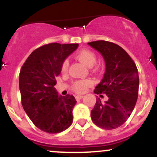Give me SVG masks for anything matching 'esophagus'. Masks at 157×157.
<instances>
[{
	"label": "esophagus",
	"instance_id": "1",
	"mask_svg": "<svg viewBox=\"0 0 157 157\" xmlns=\"http://www.w3.org/2000/svg\"><path fill=\"white\" fill-rule=\"evenodd\" d=\"M83 97H84V96L83 95H77L75 97V98L77 100H81L82 98H83Z\"/></svg>",
	"mask_w": 157,
	"mask_h": 157
}]
</instances>
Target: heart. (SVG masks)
I'll return each mask as SVG.
<instances>
[{"instance_id":"heart-1","label":"heart","mask_w":157,"mask_h":157,"mask_svg":"<svg viewBox=\"0 0 157 157\" xmlns=\"http://www.w3.org/2000/svg\"><path fill=\"white\" fill-rule=\"evenodd\" d=\"M76 58L88 67L94 66L97 61L96 54L93 51L87 49H82L79 51L76 54ZM68 66H69V62L67 60H65L61 64V72L63 74H65L67 71ZM91 84H92V82L90 80H88V79L79 80L74 82L73 84V89L77 93H83Z\"/></svg>"}]
</instances>
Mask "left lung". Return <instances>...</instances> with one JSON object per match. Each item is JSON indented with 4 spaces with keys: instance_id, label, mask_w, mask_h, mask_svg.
<instances>
[{
    "instance_id": "1",
    "label": "left lung",
    "mask_w": 157,
    "mask_h": 157,
    "mask_svg": "<svg viewBox=\"0 0 157 157\" xmlns=\"http://www.w3.org/2000/svg\"><path fill=\"white\" fill-rule=\"evenodd\" d=\"M88 45L101 54L106 64L104 75L94 93L108 97L105 102L97 98L91 119L100 128L116 129L127 121L136 105L139 90L137 68L119 45L104 40L90 42Z\"/></svg>"
}]
</instances>
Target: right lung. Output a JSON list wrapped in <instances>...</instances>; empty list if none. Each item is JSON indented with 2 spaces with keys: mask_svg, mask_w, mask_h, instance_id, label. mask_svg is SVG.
Listing matches in <instances>:
<instances>
[{
  "mask_svg": "<svg viewBox=\"0 0 157 157\" xmlns=\"http://www.w3.org/2000/svg\"><path fill=\"white\" fill-rule=\"evenodd\" d=\"M78 44L44 45L30 54L20 72L19 87L24 111L35 126L48 133L67 130L73 122V95H59L56 77L61 64Z\"/></svg>",
  "mask_w": 157,
  "mask_h": 157,
  "instance_id": "1",
  "label": "right lung"
}]
</instances>
